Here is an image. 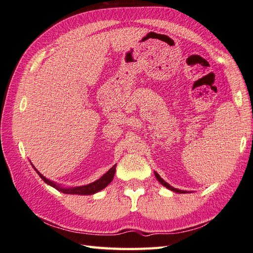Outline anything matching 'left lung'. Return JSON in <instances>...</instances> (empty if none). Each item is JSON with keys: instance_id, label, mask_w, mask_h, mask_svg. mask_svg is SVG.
<instances>
[{"instance_id": "left-lung-1", "label": "left lung", "mask_w": 253, "mask_h": 253, "mask_svg": "<svg viewBox=\"0 0 253 253\" xmlns=\"http://www.w3.org/2000/svg\"><path fill=\"white\" fill-rule=\"evenodd\" d=\"M154 174H155V177L157 178V180L162 183L163 186H165L166 188H168L169 190H171V191H173V192H176V193H188L187 191H183V190H179V189H176V188H174V187H172V186H170L169 183L168 182H166L162 177H160L159 176V174L157 173V172H154Z\"/></svg>"}]
</instances>
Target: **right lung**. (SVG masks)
<instances>
[{"mask_svg":"<svg viewBox=\"0 0 253 253\" xmlns=\"http://www.w3.org/2000/svg\"><path fill=\"white\" fill-rule=\"evenodd\" d=\"M35 168V167H34ZM35 170L37 171V173L39 174L40 177L47 183V185L53 187L55 189H57L58 191L65 194H78V195H90V194H95L99 191H101L102 189H104L106 186L109 185V183L113 180L114 178V175H115V171H116V165L113 166L111 169L106 172L103 176H101L100 178L97 179L96 181L88 183V185L85 186H81V187H74V188H64L62 186L58 185V183L53 182L49 179H47L46 177H44V176L38 171L36 168Z\"/></svg>","mask_w":253,"mask_h":253,"instance_id":"1","label":"right lung"}]
</instances>
